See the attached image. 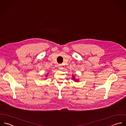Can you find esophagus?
Here are the masks:
<instances>
[{
  "label": "esophagus",
  "instance_id": "esophagus-1",
  "mask_svg": "<svg viewBox=\"0 0 126 126\" xmlns=\"http://www.w3.org/2000/svg\"><path fill=\"white\" fill-rule=\"evenodd\" d=\"M58 67H59V69H63V67H62L61 64L58 65Z\"/></svg>",
  "mask_w": 126,
  "mask_h": 126
}]
</instances>
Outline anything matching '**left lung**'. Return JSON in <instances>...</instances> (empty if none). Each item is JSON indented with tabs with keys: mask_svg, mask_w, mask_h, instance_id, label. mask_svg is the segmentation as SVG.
Masks as SVG:
<instances>
[{
	"mask_svg": "<svg viewBox=\"0 0 126 126\" xmlns=\"http://www.w3.org/2000/svg\"><path fill=\"white\" fill-rule=\"evenodd\" d=\"M72 79H73V80H74V81H75V82H79V80H78V79H75V76H74L73 75H72Z\"/></svg>",
	"mask_w": 126,
	"mask_h": 126,
	"instance_id": "1",
	"label": "left lung"
}]
</instances>
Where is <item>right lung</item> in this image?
Returning <instances> with one entry per match:
<instances>
[{"label":"right lung","mask_w":126,"mask_h":126,"mask_svg":"<svg viewBox=\"0 0 126 126\" xmlns=\"http://www.w3.org/2000/svg\"><path fill=\"white\" fill-rule=\"evenodd\" d=\"M47 74H46V75H47Z\"/></svg>","instance_id":"obj_1"}]
</instances>
